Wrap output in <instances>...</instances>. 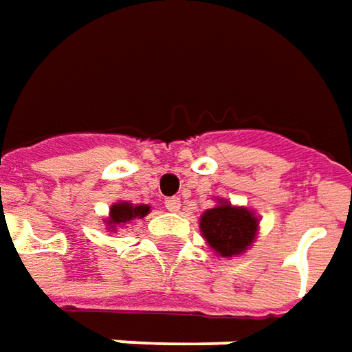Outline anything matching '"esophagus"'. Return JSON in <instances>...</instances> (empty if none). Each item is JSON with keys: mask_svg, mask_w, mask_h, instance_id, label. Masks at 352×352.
<instances>
[{"mask_svg": "<svg viewBox=\"0 0 352 352\" xmlns=\"http://www.w3.org/2000/svg\"><path fill=\"white\" fill-rule=\"evenodd\" d=\"M166 210L168 211H179L181 210V200L177 196H171V198H166Z\"/></svg>", "mask_w": 352, "mask_h": 352, "instance_id": "1", "label": "esophagus"}]
</instances>
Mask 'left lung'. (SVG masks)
<instances>
[{
	"mask_svg": "<svg viewBox=\"0 0 352 352\" xmlns=\"http://www.w3.org/2000/svg\"><path fill=\"white\" fill-rule=\"evenodd\" d=\"M200 228L208 244L221 257H232L252 245L257 232V217L245 208H232L225 201L201 215Z\"/></svg>",
	"mask_w": 352,
	"mask_h": 352,
	"instance_id": "obj_1",
	"label": "left lung"
}]
</instances>
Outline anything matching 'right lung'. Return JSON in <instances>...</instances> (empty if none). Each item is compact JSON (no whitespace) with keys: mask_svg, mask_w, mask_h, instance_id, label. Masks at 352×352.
I'll use <instances>...</instances> for the list:
<instances>
[{"mask_svg":"<svg viewBox=\"0 0 352 352\" xmlns=\"http://www.w3.org/2000/svg\"><path fill=\"white\" fill-rule=\"evenodd\" d=\"M151 211L148 206H131V204H127V201H120V204H114L112 206V210H110V219H108V230L110 228H114L116 230L118 225H124L127 221H131V219H141L144 217L146 213Z\"/></svg>","mask_w":352,"mask_h":352,"instance_id":"add662e5","label":"right lung"}]
</instances>
